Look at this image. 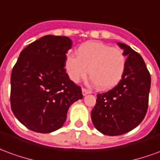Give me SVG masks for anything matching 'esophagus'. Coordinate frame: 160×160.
Here are the masks:
<instances>
[{
  "instance_id": "34e87169",
  "label": "esophagus",
  "mask_w": 160,
  "mask_h": 160,
  "mask_svg": "<svg viewBox=\"0 0 160 160\" xmlns=\"http://www.w3.org/2000/svg\"><path fill=\"white\" fill-rule=\"evenodd\" d=\"M91 93V91L87 90L86 88H82V94H83V96H86L87 94Z\"/></svg>"
}]
</instances>
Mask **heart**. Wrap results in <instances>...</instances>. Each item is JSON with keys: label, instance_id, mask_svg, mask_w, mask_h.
Masks as SVG:
<instances>
[{"label": "heart", "instance_id": "obj_1", "mask_svg": "<svg viewBox=\"0 0 160 160\" xmlns=\"http://www.w3.org/2000/svg\"><path fill=\"white\" fill-rule=\"evenodd\" d=\"M70 80L78 83L89 76L99 90L115 87L122 78L126 56L119 48L101 42H87L77 49V57L68 56L65 62Z\"/></svg>", "mask_w": 160, "mask_h": 160}]
</instances>
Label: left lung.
Returning a JSON list of instances; mask_svg holds the SVG:
<instances>
[{
    "instance_id": "left-lung-1",
    "label": "left lung",
    "mask_w": 160,
    "mask_h": 160,
    "mask_svg": "<svg viewBox=\"0 0 160 160\" xmlns=\"http://www.w3.org/2000/svg\"><path fill=\"white\" fill-rule=\"evenodd\" d=\"M118 45L127 56L125 72L114 88L98 94L91 114L94 127L111 136L128 133L142 122L151 87V76L141 55L125 43Z\"/></svg>"
}]
</instances>
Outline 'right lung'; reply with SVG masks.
<instances>
[{"label": "right lung", "mask_w": 160, "mask_h": 160, "mask_svg": "<svg viewBox=\"0 0 160 160\" xmlns=\"http://www.w3.org/2000/svg\"><path fill=\"white\" fill-rule=\"evenodd\" d=\"M69 38L47 35L19 54L11 74L10 102L17 119L38 133L57 130L70 105L83 98L64 68Z\"/></svg>", "instance_id": "add662e5"}]
</instances>
